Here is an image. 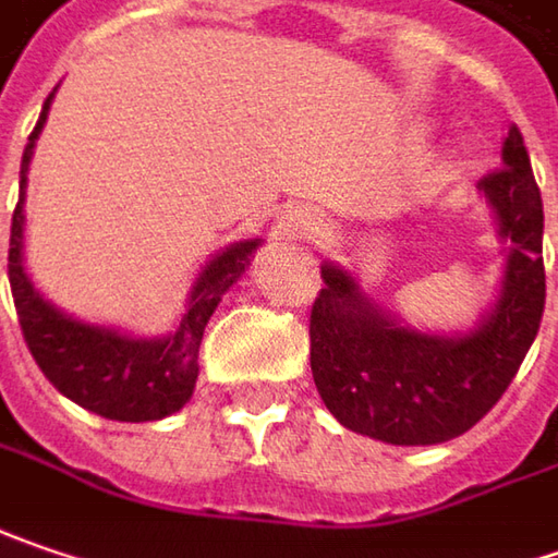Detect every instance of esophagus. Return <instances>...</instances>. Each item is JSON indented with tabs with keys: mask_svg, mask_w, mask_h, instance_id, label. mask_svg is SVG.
<instances>
[{
	"mask_svg": "<svg viewBox=\"0 0 558 558\" xmlns=\"http://www.w3.org/2000/svg\"><path fill=\"white\" fill-rule=\"evenodd\" d=\"M276 229H279V235L286 238V241H307V238H314L320 232V222H317V216L311 209L292 207L279 216Z\"/></svg>",
	"mask_w": 558,
	"mask_h": 558,
	"instance_id": "obj_1",
	"label": "esophagus"
}]
</instances>
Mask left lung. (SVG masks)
<instances>
[{"instance_id": "left-lung-1", "label": "left lung", "mask_w": 558, "mask_h": 558, "mask_svg": "<svg viewBox=\"0 0 558 558\" xmlns=\"http://www.w3.org/2000/svg\"><path fill=\"white\" fill-rule=\"evenodd\" d=\"M477 191L506 241V264L496 301L471 329H414L364 292L351 269L320 266L311 371L342 427L389 446H436L471 430L515 379L546 298L544 204L515 125L502 169Z\"/></svg>"}]
</instances>
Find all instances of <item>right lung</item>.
<instances>
[{"label": "right lung", "mask_w": 558, "mask_h": 558, "mask_svg": "<svg viewBox=\"0 0 558 558\" xmlns=\"http://www.w3.org/2000/svg\"><path fill=\"white\" fill-rule=\"evenodd\" d=\"M59 90V87H56ZM56 90L46 97L40 122L27 137V147L21 156V194L12 216V241H9V282L24 342L40 364L46 379L74 404L94 411L109 421H162L194 396V383L201 374L197 351L213 311L219 307L222 294L235 286L251 266L254 251L264 244L260 238L235 241L213 254L201 266L179 326L166 336H134L116 326L77 320L56 307L49 298L37 292L24 269V197H27V172L34 147L40 137L49 102Z\"/></svg>", "instance_id": "1"}]
</instances>
